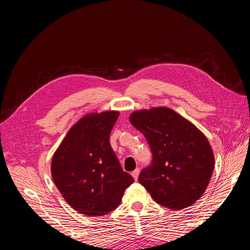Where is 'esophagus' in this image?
<instances>
[{
    "label": "esophagus",
    "instance_id": "obj_1",
    "mask_svg": "<svg viewBox=\"0 0 250 250\" xmlns=\"http://www.w3.org/2000/svg\"><path fill=\"white\" fill-rule=\"evenodd\" d=\"M139 174H140V169L138 168V169H135L132 173H131V175H132V177L137 180L138 178H139Z\"/></svg>",
    "mask_w": 250,
    "mask_h": 250
}]
</instances>
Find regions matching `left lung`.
Returning <instances> with one entry per match:
<instances>
[{
  "mask_svg": "<svg viewBox=\"0 0 250 250\" xmlns=\"http://www.w3.org/2000/svg\"><path fill=\"white\" fill-rule=\"evenodd\" d=\"M129 121L145 135L152 152L139 183L163 207L192 206L206 192L214 171V153L206 135L168 107L137 110Z\"/></svg>",
  "mask_w": 250,
  "mask_h": 250,
  "instance_id": "left-lung-1",
  "label": "left lung"
}]
</instances>
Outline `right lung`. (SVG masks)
<instances>
[{
	"instance_id": "obj_1",
	"label": "right lung",
	"mask_w": 250,
	"mask_h": 250,
	"mask_svg": "<svg viewBox=\"0 0 250 250\" xmlns=\"http://www.w3.org/2000/svg\"><path fill=\"white\" fill-rule=\"evenodd\" d=\"M119 115L116 110L87 113L72 126L53 155L54 184L80 214L98 217L110 213L133 183L109 143Z\"/></svg>"
}]
</instances>
